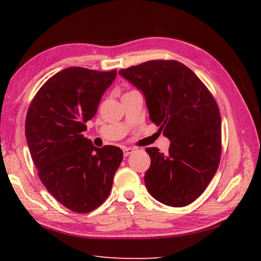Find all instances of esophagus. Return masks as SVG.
Instances as JSON below:
<instances>
[{"label":"esophagus","instance_id":"obj_1","mask_svg":"<svg viewBox=\"0 0 261 261\" xmlns=\"http://www.w3.org/2000/svg\"><path fill=\"white\" fill-rule=\"evenodd\" d=\"M134 151H135V148H126V147L123 148V154H124V157L129 156V154L132 153Z\"/></svg>","mask_w":261,"mask_h":261}]
</instances>
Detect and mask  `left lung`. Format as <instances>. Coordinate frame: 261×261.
Instances as JSON below:
<instances>
[{"mask_svg": "<svg viewBox=\"0 0 261 261\" xmlns=\"http://www.w3.org/2000/svg\"><path fill=\"white\" fill-rule=\"evenodd\" d=\"M119 74L146 98L149 118L170 140L167 154L147 148L148 192L158 202L181 207L201 195L221 157V116L201 80L176 60H150Z\"/></svg>", "mask_w": 261, "mask_h": 261, "instance_id": "obj_1", "label": "left lung"}]
</instances>
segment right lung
<instances>
[{
  "instance_id": "obj_1",
  "label": "right lung",
  "mask_w": 261,
  "mask_h": 261,
  "mask_svg": "<svg viewBox=\"0 0 261 261\" xmlns=\"http://www.w3.org/2000/svg\"><path fill=\"white\" fill-rule=\"evenodd\" d=\"M115 76V69L65 68L40 87L27 113V143L39 178L77 213L91 212L108 198L123 158L119 147L96 148L82 135Z\"/></svg>"
}]
</instances>
